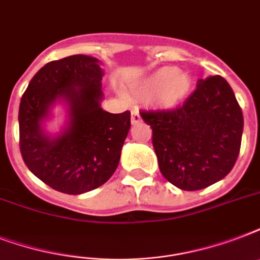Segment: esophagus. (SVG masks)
I'll return each mask as SVG.
<instances>
[{
	"label": "esophagus",
	"instance_id": "1",
	"mask_svg": "<svg viewBox=\"0 0 260 260\" xmlns=\"http://www.w3.org/2000/svg\"><path fill=\"white\" fill-rule=\"evenodd\" d=\"M142 121V117H140V113H139V110L134 109L131 112V122L132 124H138V122Z\"/></svg>",
	"mask_w": 260,
	"mask_h": 260
}]
</instances>
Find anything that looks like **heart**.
Here are the masks:
<instances>
[{
	"label": "heart",
	"instance_id": "heart-1",
	"mask_svg": "<svg viewBox=\"0 0 260 260\" xmlns=\"http://www.w3.org/2000/svg\"><path fill=\"white\" fill-rule=\"evenodd\" d=\"M190 90L191 81L186 74H181L177 67H163L143 85L144 93L159 94V104L169 109L185 101Z\"/></svg>",
	"mask_w": 260,
	"mask_h": 260
}]
</instances>
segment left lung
I'll list each match as a JSON object with an SVG mask.
<instances>
[{
    "mask_svg": "<svg viewBox=\"0 0 260 260\" xmlns=\"http://www.w3.org/2000/svg\"><path fill=\"white\" fill-rule=\"evenodd\" d=\"M152 128L160 173L182 190L205 189L225 177L239 156L243 113L230 83L220 75L198 79L183 105L142 110Z\"/></svg>",
    "mask_w": 260,
    "mask_h": 260,
    "instance_id": "8db88e82",
    "label": "left lung"
}]
</instances>
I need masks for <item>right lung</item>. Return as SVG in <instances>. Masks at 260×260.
Here are the masks:
<instances>
[{
	"instance_id": "1",
	"label": "right lung",
	"mask_w": 260,
	"mask_h": 260,
	"mask_svg": "<svg viewBox=\"0 0 260 260\" xmlns=\"http://www.w3.org/2000/svg\"><path fill=\"white\" fill-rule=\"evenodd\" d=\"M100 60L73 55L47 63L22 94L18 110L20 151L30 173L52 189L82 194L104 185L116 171L131 128V112L109 113ZM56 101L68 105L69 120L59 135L42 128Z\"/></svg>"
}]
</instances>
